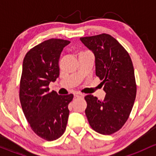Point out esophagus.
<instances>
[{"label":"esophagus","instance_id":"obj_1","mask_svg":"<svg viewBox=\"0 0 156 156\" xmlns=\"http://www.w3.org/2000/svg\"><path fill=\"white\" fill-rule=\"evenodd\" d=\"M74 96H75V97H82L84 95H83L82 94H81V93L76 92V93H75V94H74Z\"/></svg>","mask_w":156,"mask_h":156}]
</instances>
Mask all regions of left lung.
Returning <instances> with one entry per match:
<instances>
[{
	"mask_svg": "<svg viewBox=\"0 0 156 156\" xmlns=\"http://www.w3.org/2000/svg\"><path fill=\"white\" fill-rule=\"evenodd\" d=\"M95 56L96 75L103 81L106 97L88 94L85 114L95 131L109 135L120 130L130 114L136 94L134 69L127 51L112 36L97 34L80 38Z\"/></svg>",
	"mask_w": 156,
	"mask_h": 156,
	"instance_id": "left-lung-1",
	"label": "left lung"
}]
</instances>
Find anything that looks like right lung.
<instances>
[{
    "label": "right lung",
    "instance_id": "1",
    "mask_svg": "<svg viewBox=\"0 0 156 156\" xmlns=\"http://www.w3.org/2000/svg\"><path fill=\"white\" fill-rule=\"evenodd\" d=\"M69 41L51 38L36 45L26 53L23 64L20 100L31 130L48 141L65 132L69 115L68 106L73 94L59 95L50 91L49 84L59 75L61 52Z\"/></svg>",
    "mask_w": 156,
    "mask_h": 156
}]
</instances>
